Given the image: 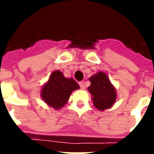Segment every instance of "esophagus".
I'll use <instances>...</instances> for the list:
<instances>
[{"label": "esophagus", "instance_id": "1", "mask_svg": "<svg viewBox=\"0 0 154 154\" xmlns=\"http://www.w3.org/2000/svg\"><path fill=\"white\" fill-rule=\"evenodd\" d=\"M79 85H80L81 89H85V83H84V82H80Z\"/></svg>", "mask_w": 154, "mask_h": 154}]
</instances>
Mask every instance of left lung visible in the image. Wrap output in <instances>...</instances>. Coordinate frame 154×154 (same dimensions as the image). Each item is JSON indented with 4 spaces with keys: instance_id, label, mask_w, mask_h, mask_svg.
Segmentation results:
<instances>
[{
    "instance_id": "left-lung-1",
    "label": "left lung",
    "mask_w": 154,
    "mask_h": 154,
    "mask_svg": "<svg viewBox=\"0 0 154 154\" xmlns=\"http://www.w3.org/2000/svg\"><path fill=\"white\" fill-rule=\"evenodd\" d=\"M91 86L87 89L92 96L94 106L99 110L110 109L116 103V90L109 77L103 72H98L89 78Z\"/></svg>"
}]
</instances>
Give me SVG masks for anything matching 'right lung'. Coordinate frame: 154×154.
Here are the masks:
<instances>
[{"label":"right lung","mask_w":154,"mask_h":154,"mask_svg":"<svg viewBox=\"0 0 154 154\" xmlns=\"http://www.w3.org/2000/svg\"><path fill=\"white\" fill-rule=\"evenodd\" d=\"M73 78H67L60 71H54L41 89V98L48 106L55 110L63 107L69 100L72 92L79 89Z\"/></svg>","instance_id":"obj_1"}]
</instances>
